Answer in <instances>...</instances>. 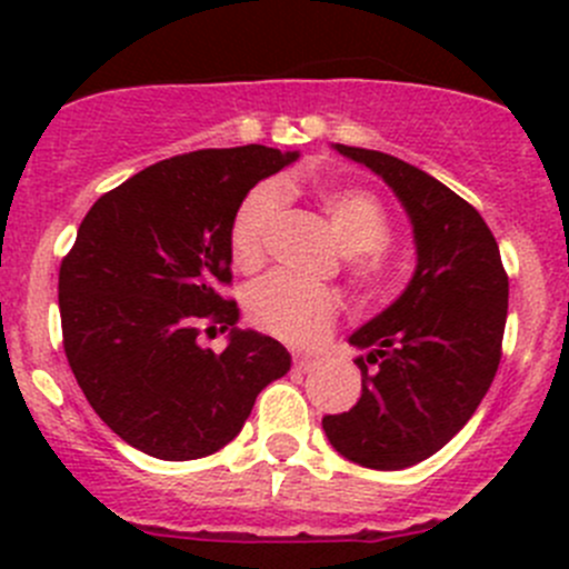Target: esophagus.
Listing matches in <instances>:
<instances>
[{"mask_svg":"<svg viewBox=\"0 0 569 569\" xmlns=\"http://www.w3.org/2000/svg\"><path fill=\"white\" fill-rule=\"evenodd\" d=\"M295 369H297V371H302V375H306V371L317 369V360L308 358V355H295Z\"/></svg>","mask_w":569,"mask_h":569,"instance_id":"obj_1","label":"esophagus"}]
</instances>
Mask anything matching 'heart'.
I'll use <instances>...</instances> for the list:
<instances>
[{"label": "heart", "mask_w": 569, "mask_h": 569, "mask_svg": "<svg viewBox=\"0 0 569 569\" xmlns=\"http://www.w3.org/2000/svg\"><path fill=\"white\" fill-rule=\"evenodd\" d=\"M319 206L336 233L343 252H352V278L363 289H377L386 278V261L380 250L391 239V222L380 200L366 189L325 187L319 189ZM280 211V189L261 183L239 203L228 231L233 267L252 272L261 267L267 250V233ZM248 317L258 330L291 343L311 347L321 341L338 317V297L327 289L306 286L289 274H269L248 291Z\"/></svg>", "instance_id": "1"}]
</instances>
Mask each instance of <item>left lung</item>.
Returning a JSON list of instances; mask_svg holds the SVG:
<instances>
[{"label":"left lung","instance_id":"obj_1","mask_svg":"<svg viewBox=\"0 0 569 569\" xmlns=\"http://www.w3.org/2000/svg\"><path fill=\"white\" fill-rule=\"evenodd\" d=\"M380 176L405 209L416 269L399 297L349 336L363 391L321 418L349 462L401 470L443 449L485 399L501 360L509 280L479 211L446 183L382 151L332 146Z\"/></svg>","mask_w":569,"mask_h":569}]
</instances>
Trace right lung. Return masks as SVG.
Returning <instances> with one entry per match:
<instances>
[{
	"mask_svg": "<svg viewBox=\"0 0 569 569\" xmlns=\"http://www.w3.org/2000/svg\"><path fill=\"white\" fill-rule=\"evenodd\" d=\"M300 159L267 146L151 164L101 194L60 267L66 358L101 421L157 460L209 457L242 432L256 396L291 369L274 338L239 327L228 231L263 178ZM229 330L220 356L199 325Z\"/></svg>",
	"mask_w": 569,
	"mask_h": 569,
	"instance_id": "1",
	"label": "right lung"
}]
</instances>
